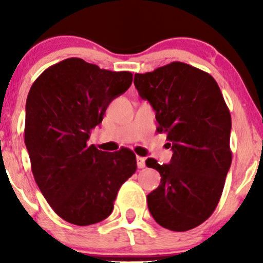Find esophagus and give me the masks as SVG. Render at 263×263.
<instances>
[{
    "label": "esophagus",
    "instance_id": "esophagus-1",
    "mask_svg": "<svg viewBox=\"0 0 263 263\" xmlns=\"http://www.w3.org/2000/svg\"><path fill=\"white\" fill-rule=\"evenodd\" d=\"M136 164H138L139 168H143L146 166L145 164V158L143 157H136Z\"/></svg>",
    "mask_w": 263,
    "mask_h": 263
}]
</instances>
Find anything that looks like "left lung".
<instances>
[{
  "label": "left lung",
  "mask_w": 263,
  "mask_h": 263,
  "mask_svg": "<svg viewBox=\"0 0 263 263\" xmlns=\"http://www.w3.org/2000/svg\"><path fill=\"white\" fill-rule=\"evenodd\" d=\"M134 85L174 151L170 164L146 160L161 176L147 195L148 210L163 228L188 231L211 217L221 197L232 161L230 110L213 77L183 62L135 74Z\"/></svg>",
  "instance_id": "left-lung-1"
}]
</instances>
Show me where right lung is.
I'll return each instance as SVG.
<instances>
[{
  "instance_id": "add662e5",
  "label": "right lung",
  "mask_w": 263,
  "mask_h": 263,
  "mask_svg": "<svg viewBox=\"0 0 263 263\" xmlns=\"http://www.w3.org/2000/svg\"><path fill=\"white\" fill-rule=\"evenodd\" d=\"M130 71H111L71 57L49 67L26 100L25 145L34 181L53 212L87 226L114 210L121 185L136 171L133 151L88 146L109 104L130 87Z\"/></svg>"
}]
</instances>
